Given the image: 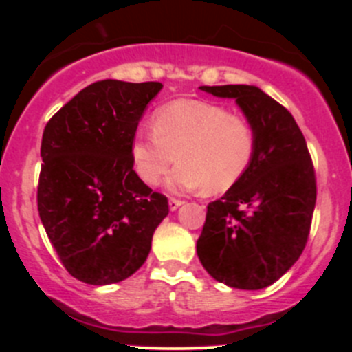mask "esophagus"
I'll list each match as a JSON object with an SVG mask.
<instances>
[{
  "instance_id": "obj_1",
  "label": "esophagus",
  "mask_w": 352,
  "mask_h": 352,
  "mask_svg": "<svg viewBox=\"0 0 352 352\" xmlns=\"http://www.w3.org/2000/svg\"><path fill=\"white\" fill-rule=\"evenodd\" d=\"M182 204H183V201H179V199H174V197L169 199V210L170 211H176L179 206H182Z\"/></svg>"
}]
</instances>
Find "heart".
<instances>
[{
  "label": "heart",
  "mask_w": 352,
  "mask_h": 352,
  "mask_svg": "<svg viewBox=\"0 0 352 352\" xmlns=\"http://www.w3.org/2000/svg\"><path fill=\"white\" fill-rule=\"evenodd\" d=\"M257 151V132L250 121L220 104L182 98L153 116V132L139 130L132 141L133 170L155 186L174 160L179 166L167 179L169 190L195 192L206 186L223 192L250 169Z\"/></svg>",
  "instance_id": "1"
}]
</instances>
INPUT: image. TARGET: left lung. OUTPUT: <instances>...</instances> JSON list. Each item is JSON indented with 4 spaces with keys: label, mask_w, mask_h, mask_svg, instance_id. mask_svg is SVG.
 Segmentation results:
<instances>
[{
    "label": "left lung",
    "mask_w": 352,
    "mask_h": 352,
    "mask_svg": "<svg viewBox=\"0 0 352 352\" xmlns=\"http://www.w3.org/2000/svg\"><path fill=\"white\" fill-rule=\"evenodd\" d=\"M234 98L257 132V151L243 178L208 204L197 239L201 264L229 287L257 291L296 263L316 208V173L296 121L257 86H201Z\"/></svg>",
    "instance_id": "obj_1"
}]
</instances>
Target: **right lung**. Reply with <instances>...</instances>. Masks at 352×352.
<instances>
[{"instance_id": "right-lung-1", "label": "right lung", "mask_w": 352, "mask_h": 352, "mask_svg": "<svg viewBox=\"0 0 352 352\" xmlns=\"http://www.w3.org/2000/svg\"><path fill=\"white\" fill-rule=\"evenodd\" d=\"M160 82L105 79L80 89L42 135L40 220L72 276L91 285L125 280L144 264L166 195L139 179L132 141Z\"/></svg>"}]
</instances>
